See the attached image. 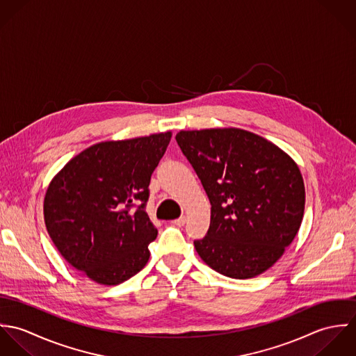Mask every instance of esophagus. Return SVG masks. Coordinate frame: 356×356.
Segmentation results:
<instances>
[{
  "label": "esophagus",
  "instance_id": "obj_1",
  "mask_svg": "<svg viewBox=\"0 0 356 356\" xmlns=\"http://www.w3.org/2000/svg\"><path fill=\"white\" fill-rule=\"evenodd\" d=\"M185 222H186V218H185V216H181V218L174 219V220H172V223H174V225H177V226H184V225H185Z\"/></svg>",
  "mask_w": 356,
  "mask_h": 356
}]
</instances>
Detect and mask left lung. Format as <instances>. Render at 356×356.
Returning a JSON list of instances; mask_svg holds the SVG:
<instances>
[{"instance_id":"left-lung-1","label":"left lung","mask_w":356,"mask_h":356,"mask_svg":"<svg viewBox=\"0 0 356 356\" xmlns=\"http://www.w3.org/2000/svg\"><path fill=\"white\" fill-rule=\"evenodd\" d=\"M211 203L207 236L195 241L204 263L247 280L273 267L305 215L296 161L266 138L236 127L181 130L175 137Z\"/></svg>"}]
</instances>
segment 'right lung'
<instances>
[{
  "mask_svg": "<svg viewBox=\"0 0 356 356\" xmlns=\"http://www.w3.org/2000/svg\"><path fill=\"white\" fill-rule=\"evenodd\" d=\"M171 131L104 141L72 157L44 199V219L60 254L92 281L118 285L145 267L157 236L144 207ZM136 201L143 204L136 211Z\"/></svg>",
  "mask_w": 356,
  "mask_h": 356,
  "instance_id": "1",
  "label": "right lung"
}]
</instances>
